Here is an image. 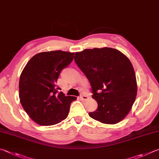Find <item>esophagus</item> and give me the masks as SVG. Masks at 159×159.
<instances>
[{"instance_id":"esophagus-1","label":"esophagus","mask_w":159,"mask_h":159,"mask_svg":"<svg viewBox=\"0 0 159 159\" xmlns=\"http://www.w3.org/2000/svg\"><path fill=\"white\" fill-rule=\"evenodd\" d=\"M80 98L82 100V101H86V100H87L89 98V97L86 95H82V96H80Z\"/></svg>"}]
</instances>
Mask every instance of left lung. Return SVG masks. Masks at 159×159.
I'll list each match as a JSON object with an SVG mask.
<instances>
[{"label": "left lung", "mask_w": 159, "mask_h": 159, "mask_svg": "<svg viewBox=\"0 0 159 159\" xmlns=\"http://www.w3.org/2000/svg\"><path fill=\"white\" fill-rule=\"evenodd\" d=\"M74 59L89 81L92 98L98 103V109L89 115L106 124L123 120L131 110L138 91L129 58L117 49L102 47L76 52Z\"/></svg>", "instance_id": "obj_1"}]
</instances>
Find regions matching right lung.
Masks as SVG:
<instances>
[{"label": "right lung", "mask_w": 159, "mask_h": 159, "mask_svg": "<svg viewBox=\"0 0 159 159\" xmlns=\"http://www.w3.org/2000/svg\"><path fill=\"white\" fill-rule=\"evenodd\" d=\"M74 53L61 50L44 52L30 58L19 78V99L29 117L41 126H52L66 119L75 96L58 92L57 80Z\"/></svg>", "instance_id": "1"}]
</instances>
